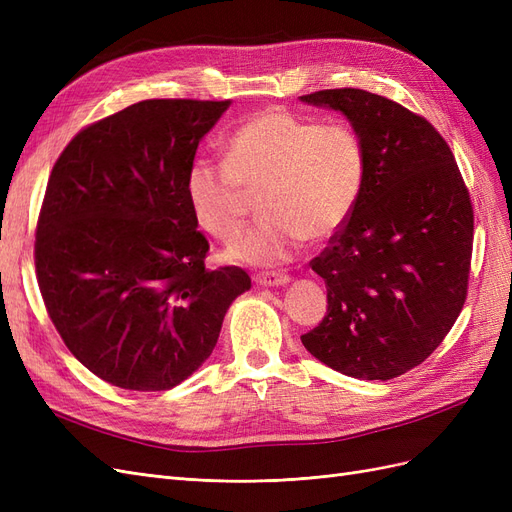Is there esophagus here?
Instances as JSON below:
<instances>
[{
  "mask_svg": "<svg viewBox=\"0 0 512 512\" xmlns=\"http://www.w3.org/2000/svg\"><path fill=\"white\" fill-rule=\"evenodd\" d=\"M254 282L258 286H286L290 282V275L277 271H262L254 275Z\"/></svg>",
  "mask_w": 512,
  "mask_h": 512,
  "instance_id": "esophagus-1",
  "label": "esophagus"
}]
</instances>
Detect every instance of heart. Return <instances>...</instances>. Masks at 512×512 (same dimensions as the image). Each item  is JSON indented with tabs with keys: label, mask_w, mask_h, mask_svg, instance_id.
Returning a JSON list of instances; mask_svg holds the SVG:
<instances>
[{
	"label": "heart",
	"mask_w": 512,
	"mask_h": 512,
	"mask_svg": "<svg viewBox=\"0 0 512 512\" xmlns=\"http://www.w3.org/2000/svg\"><path fill=\"white\" fill-rule=\"evenodd\" d=\"M226 160L200 158L185 179L196 222L230 241L247 218L250 194L262 220L228 247L245 265H280L305 239H327L359 203L367 156L348 123H318L271 106L243 121L224 143Z\"/></svg>",
	"instance_id": "obj_1"
}]
</instances>
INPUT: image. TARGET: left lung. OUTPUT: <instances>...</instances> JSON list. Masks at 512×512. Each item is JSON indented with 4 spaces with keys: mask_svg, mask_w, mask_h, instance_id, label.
<instances>
[{
    "mask_svg": "<svg viewBox=\"0 0 512 512\" xmlns=\"http://www.w3.org/2000/svg\"><path fill=\"white\" fill-rule=\"evenodd\" d=\"M359 132V203L309 265L327 284V316L301 335L309 354L359 380H391L436 350L466 303L474 213L451 147L431 123L365 89H324Z\"/></svg>",
    "mask_w": 512,
    "mask_h": 512,
    "instance_id": "obj_1",
    "label": "left lung"
}]
</instances>
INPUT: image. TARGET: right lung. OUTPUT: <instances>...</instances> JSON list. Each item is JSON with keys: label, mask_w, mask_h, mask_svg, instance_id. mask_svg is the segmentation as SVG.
Here are the masks:
<instances>
[{"label": "right lung", "mask_w": 512, "mask_h": 512, "mask_svg": "<svg viewBox=\"0 0 512 512\" xmlns=\"http://www.w3.org/2000/svg\"><path fill=\"white\" fill-rule=\"evenodd\" d=\"M230 100H143L61 151L36 230L42 299L68 350L128 391H168L218 344L252 280L205 269L185 179Z\"/></svg>", "instance_id": "right-lung-1"}]
</instances>
